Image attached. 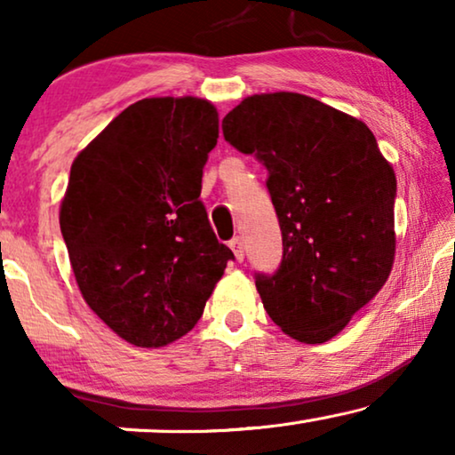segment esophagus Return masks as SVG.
Here are the masks:
<instances>
[{
    "instance_id": "esophagus-1",
    "label": "esophagus",
    "mask_w": 455,
    "mask_h": 455,
    "mask_svg": "<svg viewBox=\"0 0 455 455\" xmlns=\"http://www.w3.org/2000/svg\"><path fill=\"white\" fill-rule=\"evenodd\" d=\"M229 248H232L234 254H235V260L242 263L244 260V242H242L240 235H235V238L229 240Z\"/></svg>"
}]
</instances>
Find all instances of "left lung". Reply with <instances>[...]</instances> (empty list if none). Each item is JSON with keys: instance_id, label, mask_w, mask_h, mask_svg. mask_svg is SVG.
<instances>
[{"instance_id": "obj_1", "label": "left lung", "mask_w": 455, "mask_h": 455, "mask_svg": "<svg viewBox=\"0 0 455 455\" xmlns=\"http://www.w3.org/2000/svg\"><path fill=\"white\" fill-rule=\"evenodd\" d=\"M240 153L267 167L283 257L257 273L283 333L323 344L387 282L395 257V173L364 122L300 92L246 97L221 122Z\"/></svg>"}]
</instances>
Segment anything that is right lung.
Segmentation results:
<instances>
[{"label":"right lung","instance_id":"right-lung-1","mask_svg":"<svg viewBox=\"0 0 455 455\" xmlns=\"http://www.w3.org/2000/svg\"><path fill=\"white\" fill-rule=\"evenodd\" d=\"M217 139L209 101L151 97L74 159L61 235L80 294L128 344L161 347L188 333L234 259L198 198Z\"/></svg>","mask_w":455,"mask_h":455}]
</instances>
